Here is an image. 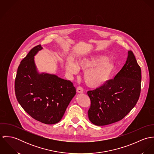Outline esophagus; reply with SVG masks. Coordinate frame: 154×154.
<instances>
[{"label": "esophagus", "instance_id": "esophagus-1", "mask_svg": "<svg viewBox=\"0 0 154 154\" xmlns=\"http://www.w3.org/2000/svg\"><path fill=\"white\" fill-rule=\"evenodd\" d=\"M76 92L78 93H83L84 92V89L81 87H78L76 88Z\"/></svg>", "mask_w": 154, "mask_h": 154}]
</instances>
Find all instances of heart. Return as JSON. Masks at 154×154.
<instances>
[{
  "mask_svg": "<svg viewBox=\"0 0 154 154\" xmlns=\"http://www.w3.org/2000/svg\"><path fill=\"white\" fill-rule=\"evenodd\" d=\"M106 57L100 56H92L78 60L75 64L68 60L65 68L67 72L75 75L78 70H86L84 75V80L88 87L97 88L103 85L110 78L113 70L114 65Z\"/></svg>",
  "mask_w": 154,
  "mask_h": 154,
  "instance_id": "b5f03b06",
  "label": "heart"
}]
</instances>
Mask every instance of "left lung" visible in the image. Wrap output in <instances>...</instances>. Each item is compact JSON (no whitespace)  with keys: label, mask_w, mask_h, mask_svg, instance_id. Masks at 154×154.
<instances>
[{"label":"left lung","mask_w":154,"mask_h":154,"mask_svg":"<svg viewBox=\"0 0 154 154\" xmlns=\"http://www.w3.org/2000/svg\"><path fill=\"white\" fill-rule=\"evenodd\" d=\"M141 69L130 50L127 61L114 79L87 92L91 100L89 120L104 126L122 120L135 106L141 90Z\"/></svg>","instance_id":"obj_1"}]
</instances>
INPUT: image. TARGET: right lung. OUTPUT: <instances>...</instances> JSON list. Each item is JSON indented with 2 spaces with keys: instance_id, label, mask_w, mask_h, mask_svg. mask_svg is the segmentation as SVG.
Listing matches in <instances>:
<instances>
[{
  "instance_id": "1",
  "label": "right lung",
  "mask_w": 154,
  "mask_h": 154,
  "mask_svg": "<svg viewBox=\"0 0 154 154\" xmlns=\"http://www.w3.org/2000/svg\"><path fill=\"white\" fill-rule=\"evenodd\" d=\"M42 49L40 44L35 46L22 59L15 78V92L18 103L31 117L53 125L62 119L76 89L70 81L37 73L34 56Z\"/></svg>"
}]
</instances>
